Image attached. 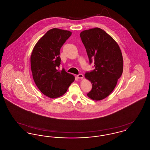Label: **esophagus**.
I'll return each mask as SVG.
<instances>
[{
	"label": "esophagus",
	"instance_id": "obj_1",
	"mask_svg": "<svg viewBox=\"0 0 150 150\" xmlns=\"http://www.w3.org/2000/svg\"><path fill=\"white\" fill-rule=\"evenodd\" d=\"M77 77H78L79 79H83V77H84V75H83V74H79V75H77Z\"/></svg>",
	"mask_w": 150,
	"mask_h": 150
}]
</instances>
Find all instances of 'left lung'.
I'll return each mask as SVG.
<instances>
[{"label":"left lung","instance_id":"1","mask_svg":"<svg viewBox=\"0 0 150 150\" xmlns=\"http://www.w3.org/2000/svg\"><path fill=\"white\" fill-rule=\"evenodd\" d=\"M80 36L89 63L94 62L95 69L85 74L92 85L87 96L95 100H103L113 91L122 75L123 59L120 48L111 36L98 28L84 30Z\"/></svg>","mask_w":150,"mask_h":150}]
</instances>
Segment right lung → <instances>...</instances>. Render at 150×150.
Wrapping results in <instances>:
<instances>
[{
    "label": "right lung",
    "mask_w": 150,
    "mask_h": 150,
    "mask_svg": "<svg viewBox=\"0 0 150 150\" xmlns=\"http://www.w3.org/2000/svg\"><path fill=\"white\" fill-rule=\"evenodd\" d=\"M67 30L54 28L48 31L36 44L30 57L34 82L42 93L50 98L59 97L66 92L75 77L59 70V51L71 35Z\"/></svg>",
    "instance_id": "right-lung-1"
}]
</instances>
